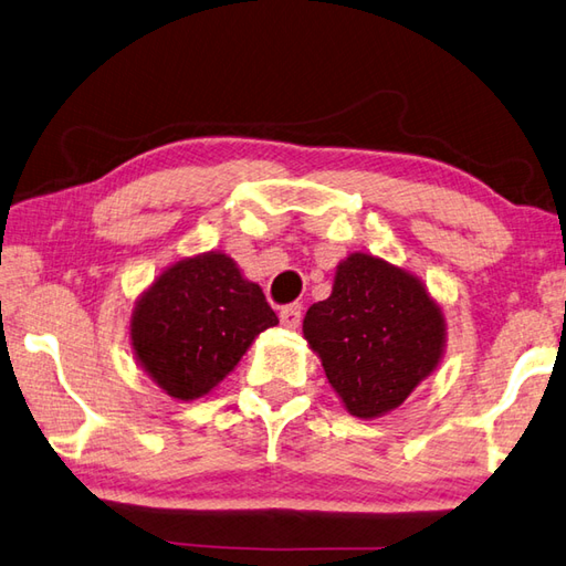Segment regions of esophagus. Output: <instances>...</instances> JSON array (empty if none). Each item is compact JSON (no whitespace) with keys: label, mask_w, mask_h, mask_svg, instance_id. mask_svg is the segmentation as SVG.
<instances>
[{"label":"esophagus","mask_w":566,"mask_h":566,"mask_svg":"<svg viewBox=\"0 0 566 566\" xmlns=\"http://www.w3.org/2000/svg\"><path fill=\"white\" fill-rule=\"evenodd\" d=\"M300 317H303V305L300 303H291L281 307V324L287 326V329H295V326L300 324Z\"/></svg>","instance_id":"34e87169"}]
</instances>
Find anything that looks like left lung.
Segmentation results:
<instances>
[{
    "label": "left lung",
    "instance_id": "left-lung-1",
    "mask_svg": "<svg viewBox=\"0 0 566 566\" xmlns=\"http://www.w3.org/2000/svg\"><path fill=\"white\" fill-rule=\"evenodd\" d=\"M303 334L346 409L373 419L397 409L436 370L446 319L419 279L350 254L338 263L332 295L307 310Z\"/></svg>",
    "mask_w": 566,
    "mask_h": 566
}]
</instances>
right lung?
<instances>
[{"instance_id": "obj_1", "label": "right lung", "mask_w": 566, "mask_h": 566, "mask_svg": "<svg viewBox=\"0 0 566 566\" xmlns=\"http://www.w3.org/2000/svg\"><path fill=\"white\" fill-rule=\"evenodd\" d=\"M275 324L261 287L244 281L230 256L208 251L174 263L137 300L130 338L140 366L169 397L196 399Z\"/></svg>"}]
</instances>
